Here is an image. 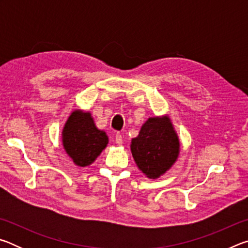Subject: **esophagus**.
Masks as SVG:
<instances>
[{"instance_id":"esophagus-1","label":"esophagus","mask_w":248,"mask_h":248,"mask_svg":"<svg viewBox=\"0 0 248 248\" xmlns=\"http://www.w3.org/2000/svg\"><path fill=\"white\" fill-rule=\"evenodd\" d=\"M115 142H116V144H118V145L123 144V136H121V133H119V132L116 133Z\"/></svg>"}]
</instances>
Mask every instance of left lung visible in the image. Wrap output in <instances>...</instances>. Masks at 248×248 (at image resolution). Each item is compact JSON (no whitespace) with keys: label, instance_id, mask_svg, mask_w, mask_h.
<instances>
[{"label":"left lung","instance_id":"1","mask_svg":"<svg viewBox=\"0 0 248 248\" xmlns=\"http://www.w3.org/2000/svg\"><path fill=\"white\" fill-rule=\"evenodd\" d=\"M131 152L149 178H157L170 170L178 156L179 141L169 117L149 118L132 139Z\"/></svg>","mask_w":248,"mask_h":248}]
</instances>
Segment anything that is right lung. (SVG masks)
Masks as SVG:
<instances>
[{"instance_id": "obj_1", "label": "right lung", "mask_w": 248, "mask_h": 248, "mask_svg": "<svg viewBox=\"0 0 248 248\" xmlns=\"http://www.w3.org/2000/svg\"><path fill=\"white\" fill-rule=\"evenodd\" d=\"M62 141L69 156L78 166L91 165L106 148L108 137L96 128L90 112L73 111L62 131Z\"/></svg>"}]
</instances>
